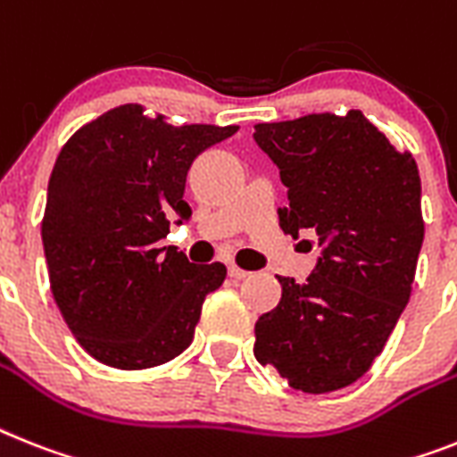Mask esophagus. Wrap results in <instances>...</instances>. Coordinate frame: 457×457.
Returning <instances> with one entry per match:
<instances>
[{
    "label": "esophagus",
    "instance_id": "34e87169",
    "mask_svg": "<svg viewBox=\"0 0 457 457\" xmlns=\"http://www.w3.org/2000/svg\"><path fill=\"white\" fill-rule=\"evenodd\" d=\"M228 275H231L233 280H245V278L250 275V270H245L240 269V266H236V263H231V266H228Z\"/></svg>",
    "mask_w": 457,
    "mask_h": 457
}]
</instances>
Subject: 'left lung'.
<instances>
[{
	"label": "left lung",
	"instance_id": "obj_1",
	"mask_svg": "<svg viewBox=\"0 0 457 457\" xmlns=\"http://www.w3.org/2000/svg\"><path fill=\"white\" fill-rule=\"evenodd\" d=\"M254 139L289 188L280 228L324 245L305 282L278 275L254 357L294 390H341L371 369L409 303L425 236L416 158L357 109L256 123Z\"/></svg>",
	"mask_w": 457,
	"mask_h": 457
}]
</instances>
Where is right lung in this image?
<instances>
[{
  "mask_svg": "<svg viewBox=\"0 0 457 457\" xmlns=\"http://www.w3.org/2000/svg\"><path fill=\"white\" fill-rule=\"evenodd\" d=\"M233 133L237 126H172L120 104L60 149L41 220L48 280L79 345L102 364L152 369L194 341L226 266L191 263L158 240L170 217H191L184 184L194 158Z\"/></svg>",
  "mask_w": 457,
  "mask_h": 457,
  "instance_id": "right-lung-1",
  "label": "right lung"
}]
</instances>
